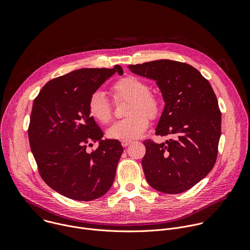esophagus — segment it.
Here are the masks:
<instances>
[{"mask_svg":"<svg viewBox=\"0 0 250 250\" xmlns=\"http://www.w3.org/2000/svg\"><path fill=\"white\" fill-rule=\"evenodd\" d=\"M132 140H130V139H124V140H122V146H124V147H126V146H130L131 144H132Z\"/></svg>","mask_w":250,"mask_h":250,"instance_id":"esophagus-1","label":"esophagus"}]
</instances>
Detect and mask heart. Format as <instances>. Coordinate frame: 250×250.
Returning <instances> with one entry per match:
<instances>
[{
    "label": "heart",
    "instance_id": "heart-1",
    "mask_svg": "<svg viewBox=\"0 0 250 250\" xmlns=\"http://www.w3.org/2000/svg\"><path fill=\"white\" fill-rule=\"evenodd\" d=\"M148 84L142 79L128 75L117 81L113 87L115 101L128 100L125 115L123 120L115 122L106 130V135L112 139H132L144 133L149 119H156L161 111L159 98L149 92ZM90 116L101 124L109 123L113 117V104L103 91L96 90L88 102Z\"/></svg>",
    "mask_w": 250,
    "mask_h": 250
}]
</instances>
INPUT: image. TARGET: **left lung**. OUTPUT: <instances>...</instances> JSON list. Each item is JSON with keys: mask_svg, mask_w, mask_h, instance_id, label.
Listing matches in <instances>:
<instances>
[{"mask_svg": "<svg viewBox=\"0 0 250 250\" xmlns=\"http://www.w3.org/2000/svg\"><path fill=\"white\" fill-rule=\"evenodd\" d=\"M132 73L156 81L165 106L156 135L144 141L142 158L148 184L166 194L185 192L212 169L218 156L222 114L208 81L193 66L168 59L128 65Z\"/></svg>", "mask_w": 250, "mask_h": 250, "instance_id": "obj_1", "label": "left lung"}]
</instances>
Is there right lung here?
Wrapping results in <instances>:
<instances>
[{
	"mask_svg": "<svg viewBox=\"0 0 250 250\" xmlns=\"http://www.w3.org/2000/svg\"><path fill=\"white\" fill-rule=\"evenodd\" d=\"M115 73V68H84L47 82L33 101L28 125L29 146L42 180L57 193L76 201H93L113 185L124 151L88 112L92 93ZM98 149L86 151L91 142Z\"/></svg>",
	"mask_w": 250,
	"mask_h": 250,
	"instance_id": "1",
	"label": "right lung"
}]
</instances>
